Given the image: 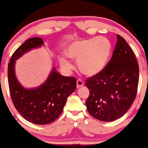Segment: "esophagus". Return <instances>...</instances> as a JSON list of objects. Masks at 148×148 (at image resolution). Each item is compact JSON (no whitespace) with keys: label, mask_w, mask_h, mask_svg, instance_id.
<instances>
[{"label":"esophagus","mask_w":148,"mask_h":148,"mask_svg":"<svg viewBox=\"0 0 148 148\" xmlns=\"http://www.w3.org/2000/svg\"><path fill=\"white\" fill-rule=\"evenodd\" d=\"M84 85V82L82 80V79H79L77 81V88H81V87H82Z\"/></svg>","instance_id":"esophagus-1"}]
</instances>
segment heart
Masks as SVG:
<instances>
[{
  "label": "heart",
  "instance_id": "b5f03b06",
  "mask_svg": "<svg viewBox=\"0 0 148 148\" xmlns=\"http://www.w3.org/2000/svg\"><path fill=\"white\" fill-rule=\"evenodd\" d=\"M69 57L77 59L79 69L84 74L94 76L103 69L111 54V44L104 37L75 41L66 49ZM61 66L70 69L71 63L66 58H60Z\"/></svg>",
  "mask_w": 148,
  "mask_h": 148
}]
</instances>
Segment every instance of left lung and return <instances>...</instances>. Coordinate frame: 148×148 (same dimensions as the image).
<instances>
[{
  "label": "left lung",
  "instance_id": "8db88e82",
  "mask_svg": "<svg viewBox=\"0 0 148 148\" xmlns=\"http://www.w3.org/2000/svg\"><path fill=\"white\" fill-rule=\"evenodd\" d=\"M112 56L101 72L86 79L88 112L101 121H115L132 106L137 93L139 64L125 40L117 36Z\"/></svg>",
  "mask_w": 148,
  "mask_h": 148
}]
</instances>
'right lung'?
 <instances>
[{"label":"right lung","instance_id":"right-lung-1","mask_svg":"<svg viewBox=\"0 0 148 148\" xmlns=\"http://www.w3.org/2000/svg\"><path fill=\"white\" fill-rule=\"evenodd\" d=\"M44 45L42 38L27 39L15 50L8 64V81L13 104L27 121L45 125L55 121L61 114L67 98L77 88L74 77H64L54 68L45 83L34 89H25L15 77V60L32 48Z\"/></svg>","mask_w":148,"mask_h":148}]
</instances>
